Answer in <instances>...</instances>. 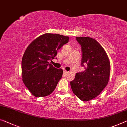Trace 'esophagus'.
I'll return each mask as SVG.
<instances>
[{"label":"esophagus","mask_w":127,"mask_h":127,"mask_svg":"<svg viewBox=\"0 0 127 127\" xmlns=\"http://www.w3.org/2000/svg\"><path fill=\"white\" fill-rule=\"evenodd\" d=\"M64 73L65 74L67 75V74H68L69 73V71H66V70H64Z\"/></svg>","instance_id":"1"}]
</instances>
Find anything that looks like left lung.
<instances>
[{
	"label": "left lung",
	"mask_w": 127,
	"mask_h": 127,
	"mask_svg": "<svg viewBox=\"0 0 127 127\" xmlns=\"http://www.w3.org/2000/svg\"><path fill=\"white\" fill-rule=\"evenodd\" d=\"M82 49V66L84 71L76 74L70 82L73 92L82 101H89L100 94L108 83L110 62L106 51L94 39L88 37H76Z\"/></svg>",
	"instance_id": "obj_1"
}]
</instances>
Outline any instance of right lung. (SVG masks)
<instances>
[{
    "instance_id": "1",
    "label": "right lung",
    "mask_w": 127,
    "mask_h": 127,
    "mask_svg": "<svg viewBox=\"0 0 127 127\" xmlns=\"http://www.w3.org/2000/svg\"><path fill=\"white\" fill-rule=\"evenodd\" d=\"M69 38L45 33L33 41L25 50L21 61L23 81L34 96H46L55 89L63 70L54 67L48 61L54 59L57 50L69 42Z\"/></svg>"
}]
</instances>
